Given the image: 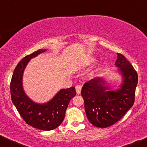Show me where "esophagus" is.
<instances>
[{"label": "esophagus", "instance_id": "obj_1", "mask_svg": "<svg viewBox=\"0 0 147 147\" xmlns=\"http://www.w3.org/2000/svg\"><path fill=\"white\" fill-rule=\"evenodd\" d=\"M81 89H82V86H80V85H77V86H76V93L77 94H78V95L80 93Z\"/></svg>", "mask_w": 147, "mask_h": 147}]
</instances>
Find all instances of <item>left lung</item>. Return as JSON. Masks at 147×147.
<instances>
[{
  "label": "left lung",
  "instance_id": "obj_1",
  "mask_svg": "<svg viewBox=\"0 0 147 147\" xmlns=\"http://www.w3.org/2000/svg\"><path fill=\"white\" fill-rule=\"evenodd\" d=\"M115 65L123 76L120 88L111 90L104 80L97 77L85 83L81 90L88 120L97 127L114 125L134 104L138 79L136 71L120 53L117 54Z\"/></svg>",
  "mask_w": 147,
  "mask_h": 147
}]
</instances>
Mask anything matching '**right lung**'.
Here are the masks:
<instances>
[{"mask_svg":"<svg viewBox=\"0 0 147 147\" xmlns=\"http://www.w3.org/2000/svg\"><path fill=\"white\" fill-rule=\"evenodd\" d=\"M46 51L38 50L18 63L13 74L10 90L13 104L24 121L37 129L50 131L62 123L69 103L76 95V91L74 86L61 89L51 100L43 104L35 103L27 97L22 87L24 70L30 59Z\"/></svg>","mask_w":147,"mask_h":147,"instance_id":"add662e5","label":"right lung"}]
</instances>
